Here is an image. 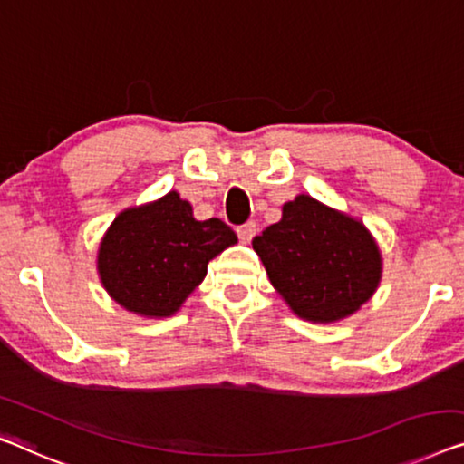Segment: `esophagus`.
I'll list each match as a JSON object with an SVG mask.
<instances>
[{"instance_id":"esophagus-1","label":"esophagus","mask_w":464,"mask_h":464,"mask_svg":"<svg viewBox=\"0 0 464 464\" xmlns=\"http://www.w3.org/2000/svg\"><path fill=\"white\" fill-rule=\"evenodd\" d=\"M237 232H238V238L243 240V243H251L255 232H257V224H255V221H246V224L238 226Z\"/></svg>"}]
</instances>
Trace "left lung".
<instances>
[{
	"label": "left lung",
	"instance_id": "left-lung-1",
	"mask_svg": "<svg viewBox=\"0 0 464 464\" xmlns=\"http://www.w3.org/2000/svg\"><path fill=\"white\" fill-rule=\"evenodd\" d=\"M253 248L288 307L320 324L358 312L381 282V251L366 226L310 194L285 203Z\"/></svg>",
	"mask_w": 464,
	"mask_h": 464
}]
</instances>
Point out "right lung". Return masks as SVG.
Returning <instances> with one entry per match:
<instances>
[{
	"label": "right lung",
	"instance_id": "right-lung-1",
	"mask_svg": "<svg viewBox=\"0 0 464 464\" xmlns=\"http://www.w3.org/2000/svg\"><path fill=\"white\" fill-rule=\"evenodd\" d=\"M227 224L194 219L192 205L176 190L121 211L98 248L106 293L144 318L176 314L207 276V264L237 243Z\"/></svg>",
	"mask_w": 464,
	"mask_h": 464
}]
</instances>
